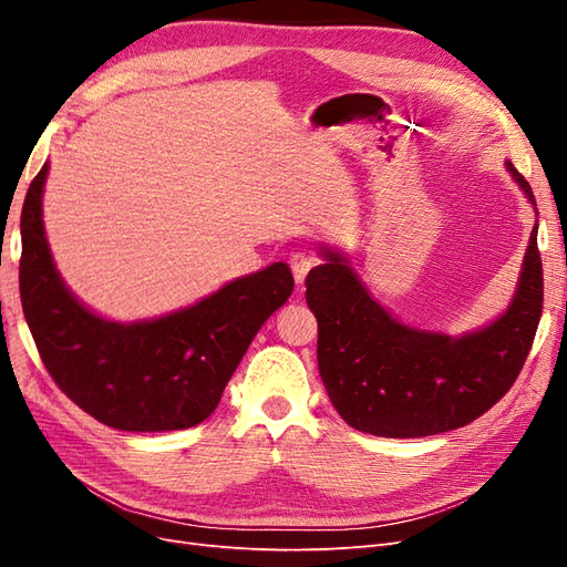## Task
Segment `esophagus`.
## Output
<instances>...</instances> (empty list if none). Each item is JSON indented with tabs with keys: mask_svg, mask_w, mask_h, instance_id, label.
<instances>
[{
	"mask_svg": "<svg viewBox=\"0 0 567 567\" xmlns=\"http://www.w3.org/2000/svg\"><path fill=\"white\" fill-rule=\"evenodd\" d=\"M315 267H317V257H315V255L302 252V250L290 255V269H293V277H296V284H298V286L305 284L307 274H310Z\"/></svg>",
	"mask_w": 567,
	"mask_h": 567,
	"instance_id": "esophagus-1",
	"label": "esophagus"
}]
</instances>
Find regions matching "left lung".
Here are the masks:
<instances>
[{
    "instance_id": "obj_1",
    "label": "left lung",
    "mask_w": 567,
    "mask_h": 567,
    "mask_svg": "<svg viewBox=\"0 0 567 567\" xmlns=\"http://www.w3.org/2000/svg\"><path fill=\"white\" fill-rule=\"evenodd\" d=\"M504 165L537 213L525 177L511 161ZM319 255L323 265L305 281L319 323V373L354 431L379 437L447 433L483 416L518 379L544 302L537 225L504 315L461 336L404 323L371 298L346 252L321 244Z\"/></svg>"
}]
</instances>
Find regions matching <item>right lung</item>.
<instances>
[{"instance_id": "right-lung-1", "label": "right lung", "mask_w": 567, "mask_h": 567, "mask_svg": "<svg viewBox=\"0 0 567 567\" xmlns=\"http://www.w3.org/2000/svg\"><path fill=\"white\" fill-rule=\"evenodd\" d=\"M49 163L21 213V302L51 379L80 409L130 433L184 431L208 419L255 333L293 293L274 262L198 302L140 321H113L80 302L61 279L44 234Z\"/></svg>"}]
</instances>
